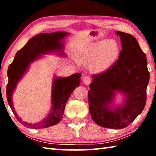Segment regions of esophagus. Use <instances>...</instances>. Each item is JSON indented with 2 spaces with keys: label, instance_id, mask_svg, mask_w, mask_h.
Listing matches in <instances>:
<instances>
[{
  "label": "esophagus",
  "instance_id": "34e87169",
  "mask_svg": "<svg viewBox=\"0 0 156 156\" xmlns=\"http://www.w3.org/2000/svg\"><path fill=\"white\" fill-rule=\"evenodd\" d=\"M91 78L89 76H84L83 78V82L85 85H89L91 83Z\"/></svg>",
  "mask_w": 156,
  "mask_h": 156
}]
</instances>
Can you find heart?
<instances>
[{
  "instance_id": "1",
  "label": "heart",
  "mask_w": 156,
  "mask_h": 156,
  "mask_svg": "<svg viewBox=\"0 0 156 156\" xmlns=\"http://www.w3.org/2000/svg\"><path fill=\"white\" fill-rule=\"evenodd\" d=\"M119 51V45L113 39L100 41L91 44L81 60L84 62L96 60L97 67L105 71L118 58Z\"/></svg>"
}]
</instances>
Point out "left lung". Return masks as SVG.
I'll return each instance as SVG.
<instances>
[{
	"mask_svg": "<svg viewBox=\"0 0 156 156\" xmlns=\"http://www.w3.org/2000/svg\"><path fill=\"white\" fill-rule=\"evenodd\" d=\"M115 34L120 37L122 49L109 69L91 76L89 108L92 120L98 125L123 129L144 109L149 72L146 55L136 39L119 31ZM118 94L122 96L120 103L116 100Z\"/></svg>",
	"mask_w": 156,
	"mask_h": 156,
	"instance_id": "8db88e82",
	"label": "left lung"
}]
</instances>
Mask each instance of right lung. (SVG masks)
Listing matches in <instances>:
<instances>
[{
  "label": "right lung",
  "mask_w": 156,
  "mask_h": 156,
  "mask_svg": "<svg viewBox=\"0 0 156 156\" xmlns=\"http://www.w3.org/2000/svg\"><path fill=\"white\" fill-rule=\"evenodd\" d=\"M65 31L39 34L30 38L25 45L15 55L14 61L7 70L8 84L7 85V99L17 120L27 128L43 129L56 125L62 119L65 105L76 87L80 84L81 74L74 73L68 77H53L51 92V109L43 120L36 123H30L22 120L16 112L12 96L17 84L30 69L31 65L43 58V55L54 54L67 57L64 51L65 38L69 35Z\"/></svg>",
  "instance_id": "obj_1"
}]
</instances>
